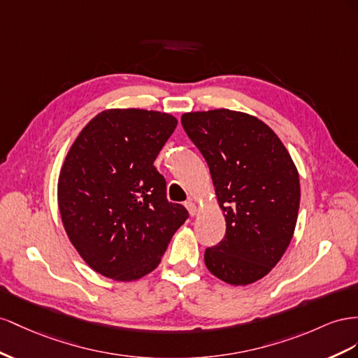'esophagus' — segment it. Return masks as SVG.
<instances>
[{"label": "esophagus", "instance_id": "esophagus-1", "mask_svg": "<svg viewBox=\"0 0 358 358\" xmlns=\"http://www.w3.org/2000/svg\"><path fill=\"white\" fill-rule=\"evenodd\" d=\"M185 206H186V208L189 210V213H190V216H195V214L198 213V208H196V203L195 202H193V201H186V203H185Z\"/></svg>", "mask_w": 358, "mask_h": 358}]
</instances>
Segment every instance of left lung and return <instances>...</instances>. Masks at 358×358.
Segmentation results:
<instances>
[{
	"instance_id": "obj_1",
	"label": "left lung",
	"mask_w": 358,
	"mask_h": 358,
	"mask_svg": "<svg viewBox=\"0 0 358 358\" xmlns=\"http://www.w3.org/2000/svg\"><path fill=\"white\" fill-rule=\"evenodd\" d=\"M181 124L207 162L227 220L223 240L203 253L207 268L231 285L262 279L288 249L297 223L300 180L288 150L244 112H189Z\"/></svg>"
}]
</instances>
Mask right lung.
<instances>
[{
    "instance_id": "right-lung-1",
    "label": "right lung",
    "mask_w": 358,
    "mask_h": 358,
    "mask_svg": "<svg viewBox=\"0 0 358 358\" xmlns=\"http://www.w3.org/2000/svg\"><path fill=\"white\" fill-rule=\"evenodd\" d=\"M177 118L157 110L108 109L83 129L58 178L69 240L94 271L120 282L155 270L189 217L166 199L155 168Z\"/></svg>"
}]
</instances>
